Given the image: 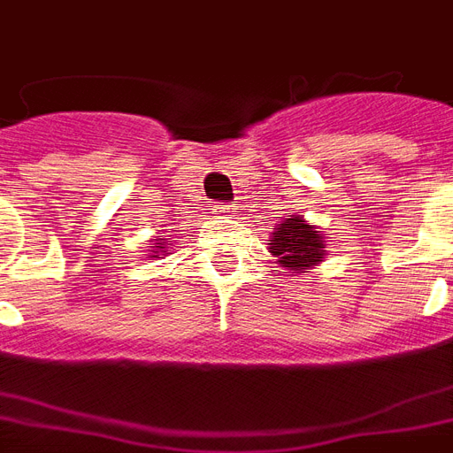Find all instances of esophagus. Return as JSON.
Wrapping results in <instances>:
<instances>
[{"label":"esophagus","mask_w":453,"mask_h":453,"mask_svg":"<svg viewBox=\"0 0 453 453\" xmlns=\"http://www.w3.org/2000/svg\"><path fill=\"white\" fill-rule=\"evenodd\" d=\"M213 211H216V216H220V219H226L227 213L233 211V204H227V202H220V204H216V209H213Z\"/></svg>","instance_id":"34e87169"}]
</instances>
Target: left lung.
<instances>
[{"mask_svg": "<svg viewBox=\"0 0 453 453\" xmlns=\"http://www.w3.org/2000/svg\"><path fill=\"white\" fill-rule=\"evenodd\" d=\"M268 242L273 256H277L287 270H308L324 256V237L301 216L282 220Z\"/></svg>", "mask_w": 453, "mask_h": 453, "instance_id": "obj_1", "label": "left lung"}]
</instances>
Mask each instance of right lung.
Masks as SVG:
<instances>
[{
	"label": "right lung",
	"instance_id": "right-lung-1",
	"mask_svg": "<svg viewBox=\"0 0 453 453\" xmlns=\"http://www.w3.org/2000/svg\"><path fill=\"white\" fill-rule=\"evenodd\" d=\"M159 249H164V247H159ZM150 258H152V256H150Z\"/></svg>",
	"mask_w": 453,
	"mask_h": 453
}]
</instances>
